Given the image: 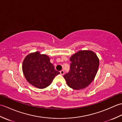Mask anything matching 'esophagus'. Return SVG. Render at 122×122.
I'll list each match as a JSON object with an SVG mask.
<instances>
[{
  "instance_id": "1",
  "label": "esophagus",
  "mask_w": 122,
  "mask_h": 122,
  "mask_svg": "<svg viewBox=\"0 0 122 122\" xmlns=\"http://www.w3.org/2000/svg\"><path fill=\"white\" fill-rule=\"evenodd\" d=\"M60 74H61V75H63L64 74V71H63V70H61V71H60Z\"/></svg>"
}]
</instances>
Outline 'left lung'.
<instances>
[{"label":"left lung","mask_w":122,"mask_h":122,"mask_svg":"<svg viewBox=\"0 0 122 122\" xmlns=\"http://www.w3.org/2000/svg\"><path fill=\"white\" fill-rule=\"evenodd\" d=\"M72 62L69 73L63 76L69 87L80 90L87 87L94 79L99 66V59L94 52L80 50L70 58Z\"/></svg>","instance_id":"left-lung-1"}]
</instances>
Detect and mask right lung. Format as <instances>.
<instances>
[{
  "label": "right lung",
  "mask_w": 122,
  "mask_h": 122,
  "mask_svg": "<svg viewBox=\"0 0 122 122\" xmlns=\"http://www.w3.org/2000/svg\"><path fill=\"white\" fill-rule=\"evenodd\" d=\"M50 58L39 51L28 54L22 62V71L27 81L38 89L48 86L60 72L54 69Z\"/></svg>",
  "instance_id": "right-lung-1"
}]
</instances>
